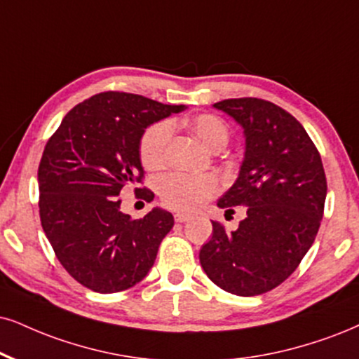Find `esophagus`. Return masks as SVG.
Here are the masks:
<instances>
[{
    "label": "esophagus",
    "instance_id": "esophagus-1",
    "mask_svg": "<svg viewBox=\"0 0 359 359\" xmlns=\"http://www.w3.org/2000/svg\"><path fill=\"white\" fill-rule=\"evenodd\" d=\"M188 219H189V215H187V213H176L175 215L176 223H187Z\"/></svg>",
    "mask_w": 359,
    "mask_h": 359
}]
</instances>
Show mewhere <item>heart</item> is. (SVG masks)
I'll list each match as a JSON object with an SVG mask.
<instances>
[{
  "label": "heart",
  "mask_w": 359,
  "mask_h": 359,
  "mask_svg": "<svg viewBox=\"0 0 359 359\" xmlns=\"http://www.w3.org/2000/svg\"><path fill=\"white\" fill-rule=\"evenodd\" d=\"M188 126L194 138L210 151H219L228 143L229 130L226 123L215 114H200V116L193 118ZM171 135L172 125L168 121L156 123L144 131L140 143V156L144 168L158 170L165 165ZM218 189V180L211 175L168 172L158 181V193L163 205L178 211L194 210L208 198L215 196Z\"/></svg>",
  "instance_id": "heart-1"
}]
</instances>
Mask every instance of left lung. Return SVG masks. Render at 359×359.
Wrapping results in <instances>:
<instances>
[{"mask_svg":"<svg viewBox=\"0 0 359 359\" xmlns=\"http://www.w3.org/2000/svg\"><path fill=\"white\" fill-rule=\"evenodd\" d=\"M243 128L245 158L231 188L219 198L226 213L246 206L234 231L218 221L201 246L200 263L211 281L238 296L281 285L315 241L326 200L321 156L294 116L259 98L213 104Z\"/></svg>","mask_w":359,"mask_h":359,"instance_id":"obj_1","label":"left lung"}]
</instances>
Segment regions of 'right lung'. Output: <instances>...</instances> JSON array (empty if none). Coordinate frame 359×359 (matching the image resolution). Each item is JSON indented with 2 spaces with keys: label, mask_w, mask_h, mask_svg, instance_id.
<instances>
[{
  "label": "right lung",
  "mask_w": 359,
  "mask_h": 359,
  "mask_svg": "<svg viewBox=\"0 0 359 359\" xmlns=\"http://www.w3.org/2000/svg\"><path fill=\"white\" fill-rule=\"evenodd\" d=\"M184 108L131 93H100L74 106L44 146L41 226L66 271L96 293H118L143 280L175 224L161 208L133 219L119 210V193L143 180L146 128ZM135 193L154 198L146 188Z\"/></svg>",
  "instance_id": "obj_1"
}]
</instances>
